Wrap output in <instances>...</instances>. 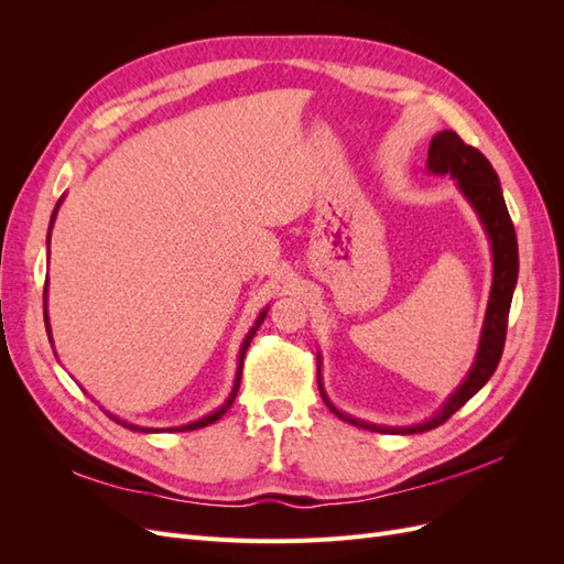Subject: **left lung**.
Segmentation results:
<instances>
[{"instance_id": "left-lung-1", "label": "left lung", "mask_w": 564, "mask_h": 564, "mask_svg": "<svg viewBox=\"0 0 564 564\" xmlns=\"http://www.w3.org/2000/svg\"><path fill=\"white\" fill-rule=\"evenodd\" d=\"M429 166L431 174L445 176L449 174L456 178L458 191L464 193V197L470 202V207L475 214L480 216L485 232L489 235V245H491V259H494V278H491V292H489V303H487V313H485V324H482V334H480V346H477L475 362L468 371V377L464 379L449 400L442 404L440 412L416 425H406V429H388V425H377V423H367L360 419H352L329 402L327 392H324L322 386V373L317 367V383L322 400L327 404L332 412L340 419L348 421L357 429L373 431V433H390V435H412V433H423V431H433L437 425L445 423L452 414H456L460 406H464L477 390H480L489 379L491 373L497 371L503 344H506V327H508V313H510V301H513V292L518 284V237L513 220H510L508 207L503 202L501 193V183L494 166L489 160L482 155L480 150L466 145L460 141V135L456 131H440L433 135L431 148H429ZM319 362V357H317Z\"/></svg>"}]
</instances>
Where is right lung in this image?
I'll use <instances>...</instances> for the list:
<instances>
[{
	"instance_id": "1",
	"label": "right lung",
	"mask_w": 564,
	"mask_h": 564,
	"mask_svg": "<svg viewBox=\"0 0 564 564\" xmlns=\"http://www.w3.org/2000/svg\"><path fill=\"white\" fill-rule=\"evenodd\" d=\"M61 202H63V197L58 199V204H56V209H54V214H51V226H48V237H51V228H54V220H56V214H58V207H61ZM44 308H46V303H44ZM265 315H268V308H263L261 311V315L256 317V322H253V327L249 329V334H247V338L242 340V348H240V357H237V373H235V383H232V390H230V395H228V400L220 404L216 412H212V414H207L204 419H199V421H193V423H187V425H178V429H166V431H172V433H176V431H197V429H204V425H209V423H216L220 416H224L228 409H230V404L235 402V398H237V390H240V381H242V365H245V355H247V348H249V344H251V338L256 336V332H259V327L263 324V319H265ZM44 322H46V332H51L48 329V317H46V313H44ZM51 340V338H48ZM115 423H119V425H124V429H129V431H141V433H158V429H141V425H133V423H127V421H122V419H117V416H112V414H108Z\"/></svg>"
}]
</instances>
